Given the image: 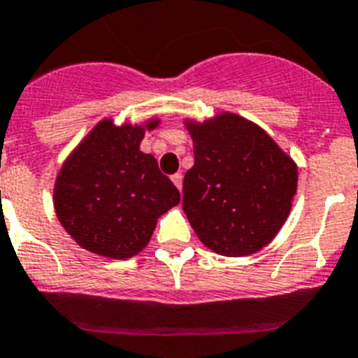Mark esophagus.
Instances as JSON below:
<instances>
[{"label":"esophagus","instance_id":"34e87169","mask_svg":"<svg viewBox=\"0 0 358 358\" xmlns=\"http://www.w3.org/2000/svg\"><path fill=\"white\" fill-rule=\"evenodd\" d=\"M171 180H173V183H175V185L178 187V191H182V185H183V176H182V173H176V175H173Z\"/></svg>","mask_w":358,"mask_h":358}]
</instances>
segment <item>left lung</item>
Listing matches in <instances>:
<instances>
[{"label":"left lung","instance_id":"1","mask_svg":"<svg viewBox=\"0 0 358 358\" xmlns=\"http://www.w3.org/2000/svg\"><path fill=\"white\" fill-rule=\"evenodd\" d=\"M194 166L183 178V212L198 239L224 257L253 255L287 221L298 166L264 128L231 112L185 119Z\"/></svg>","mask_w":358,"mask_h":358}]
</instances>
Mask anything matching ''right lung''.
I'll use <instances>...</instances> for the list:
<instances>
[{
  "mask_svg": "<svg viewBox=\"0 0 358 358\" xmlns=\"http://www.w3.org/2000/svg\"><path fill=\"white\" fill-rule=\"evenodd\" d=\"M159 117L115 124L101 119L71 151L53 187V207L64 230L83 250L124 260L150 243L157 219L180 203L153 155L141 151Z\"/></svg>",
  "mask_w": 358,
  "mask_h": 358,
  "instance_id": "1",
  "label": "right lung"
}]
</instances>
